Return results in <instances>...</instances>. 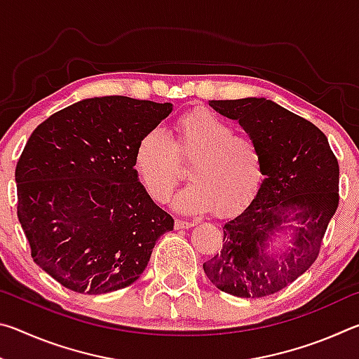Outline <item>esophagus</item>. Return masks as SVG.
Here are the masks:
<instances>
[{
  "instance_id": "esophagus-1",
  "label": "esophagus",
  "mask_w": 359,
  "mask_h": 359,
  "mask_svg": "<svg viewBox=\"0 0 359 359\" xmlns=\"http://www.w3.org/2000/svg\"><path fill=\"white\" fill-rule=\"evenodd\" d=\"M175 229H188L193 226V222H187V220H182V218H175Z\"/></svg>"
}]
</instances>
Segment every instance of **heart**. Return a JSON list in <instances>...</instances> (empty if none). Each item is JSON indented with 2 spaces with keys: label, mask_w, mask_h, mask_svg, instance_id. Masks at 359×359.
I'll use <instances>...</instances> for the list:
<instances>
[{
  "label": "heart",
  "mask_w": 359,
  "mask_h": 359,
  "mask_svg": "<svg viewBox=\"0 0 359 359\" xmlns=\"http://www.w3.org/2000/svg\"><path fill=\"white\" fill-rule=\"evenodd\" d=\"M179 161H191V184L174 199L185 214L229 215L252 201L263 177L258 144L250 136L234 133V126L217 114L198 109L184 114L174 135L154 128L139 139L135 163L149 193L166 201L182 179Z\"/></svg>",
  "instance_id": "heart-1"
}]
</instances>
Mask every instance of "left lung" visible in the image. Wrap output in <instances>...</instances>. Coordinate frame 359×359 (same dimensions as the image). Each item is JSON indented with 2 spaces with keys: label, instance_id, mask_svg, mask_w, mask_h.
<instances>
[{
  "label": "left lung",
  "instance_id": "left-lung-1",
  "mask_svg": "<svg viewBox=\"0 0 359 359\" xmlns=\"http://www.w3.org/2000/svg\"><path fill=\"white\" fill-rule=\"evenodd\" d=\"M209 104L238 120L258 144L264 179L253 201L223 224V247L203 264L204 272L228 294H274L318 257L339 205L337 158L323 131L274 101L242 98ZM287 229H292V245L280 246L276 238Z\"/></svg>",
  "mask_w": 359,
  "mask_h": 359
}]
</instances>
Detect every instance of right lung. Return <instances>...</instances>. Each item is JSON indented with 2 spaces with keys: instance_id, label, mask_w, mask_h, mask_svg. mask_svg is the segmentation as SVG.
Returning a JSON list of instances; mask_svg holds the SVG:
<instances>
[{
  "instance_id": "right-lung-1",
  "label": "right lung",
  "mask_w": 359,
  "mask_h": 359,
  "mask_svg": "<svg viewBox=\"0 0 359 359\" xmlns=\"http://www.w3.org/2000/svg\"><path fill=\"white\" fill-rule=\"evenodd\" d=\"M171 102L102 96L36 128L15 168L17 217L34 263L76 293L130 287L172 217L137 179L135 150Z\"/></svg>"
}]
</instances>
